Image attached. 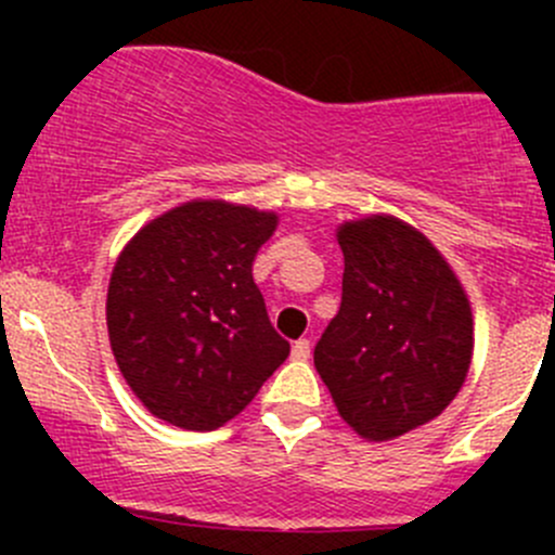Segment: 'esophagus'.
Returning <instances> with one entry per match:
<instances>
[{
    "label": "esophagus",
    "instance_id": "34e87169",
    "mask_svg": "<svg viewBox=\"0 0 555 555\" xmlns=\"http://www.w3.org/2000/svg\"><path fill=\"white\" fill-rule=\"evenodd\" d=\"M311 357V340H306V338H300V340H295V346H293V360H298V362H306Z\"/></svg>",
    "mask_w": 555,
    "mask_h": 555
}]
</instances>
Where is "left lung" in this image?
Wrapping results in <instances>:
<instances>
[{
    "mask_svg": "<svg viewBox=\"0 0 555 555\" xmlns=\"http://www.w3.org/2000/svg\"><path fill=\"white\" fill-rule=\"evenodd\" d=\"M340 309L313 349L335 408L391 440L449 408L473 360V311L446 257L389 215L344 222Z\"/></svg>",
    "mask_w": 555,
    "mask_h": 555,
    "instance_id": "1",
    "label": "left lung"
}]
</instances>
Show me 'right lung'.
<instances>
[{"label":"right lung","mask_w":555,"mask_h":555,"mask_svg":"<svg viewBox=\"0 0 555 555\" xmlns=\"http://www.w3.org/2000/svg\"><path fill=\"white\" fill-rule=\"evenodd\" d=\"M276 222L251 206L188 201L120 251L106 330L122 378L153 416L193 433L222 427L287 360L251 279Z\"/></svg>","instance_id":"add662e5"}]
</instances>
